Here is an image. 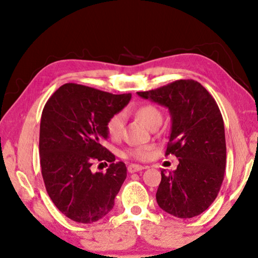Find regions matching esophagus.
I'll return each instance as SVG.
<instances>
[{"label": "esophagus", "instance_id": "esophagus-1", "mask_svg": "<svg viewBox=\"0 0 258 258\" xmlns=\"http://www.w3.org/2000/svg\"><path fill=\"white\" fill-rule=\"evenodd\" d=\"M147 167H143V165H140V164H129L128 167V171L129 172H136V171H141L143 170V169H146Z\"/></svg>", "mask_w": 258, "mask_h": 258}]
</instances>
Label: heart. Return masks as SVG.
<instances>
[{
    "instance_id": "b5f03b06",
    "label": "heart",
    "mask_w": 258,
    "mask_h": 258,
    "mask_svg": "<svg viewBox=\"0 0 258 258\" xmlns=\"http://www.w3.org/2000/svg\"><path fill=\"white\" fill-rule=\"evenodd\" d=\"M136 117L143 123L144 125L151 130L157 129L161 125L163 115L162 111L157 107L153 104H143L135 110ZM123 126H124V114L117 112L112 115L107 122V133L109 137L114 141H118L121 139L123 133ZM151 149L147 146L129 148L122 153L123 157L135 158L137 161H146L150 157Z\"/></svg>"
}]
</instances>
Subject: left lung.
<instances>
[{"label": "left lung", "instance_id": "1", "mask_svg": "<svg viewBox=\"0 0 258 258\" xmlns=\"http://www.w3.org/2000/svg\"><path fill=\"white\" fill-rule=\"evenodd\" d=\"M137 94L167 107L171 116L165 155H175L179 163L174 171H161L157 204L175 217L199 216L216 199L224 178V122L216 101L194 80Z\"/></svg>", "mask_w": 258, "mask_h": 258}]
</instances>
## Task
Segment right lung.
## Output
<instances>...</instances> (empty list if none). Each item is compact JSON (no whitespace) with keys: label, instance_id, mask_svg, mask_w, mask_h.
<instances>
[{"label":"right lung","instance_id":"add662e5","mask_svg":"<svg viewBox=\"0 0 258 258\" xmlns=\"http://www.w3.org/2000/svg\"><path fill=\"white\" fill-rule=\"evenodd\" d=\"M132 94L66 83L49 97L41 116L40 162L45 189L56 208L77 223H93L114 207L126 167L102 146L107 122L129 103ZM94 160L111 163L93 173Z\"/></svg>","mask_w":258,"mask_h":258}]
</instances>
